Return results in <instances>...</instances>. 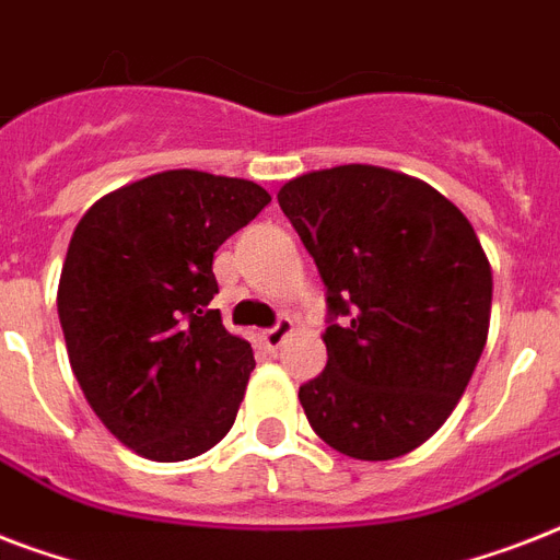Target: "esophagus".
Here are the masks:
<instances>
[{
  "mask_svg": "<svg viewBox=\"0 0 560 560\" xmlns=\"http://www.w3.org/2000/svg\"><path fill=\"white\" fill-rule=\"evenodd\" d=\"M290 334H293V319H290V316H281L279 323L272 325V328L261 331V342L270 351H276L279 346H284V340H288Z\"/></svg>",
  "mask_w": 560,
  "mask_h": 560,
  "instance_id": "34e87169",
  "label": "esophagus"
}]
</instances>
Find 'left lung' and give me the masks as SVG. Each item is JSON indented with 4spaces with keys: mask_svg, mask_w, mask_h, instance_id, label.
Wrapping results in <instances>:
<instances>
[{
    "mask_svg": "<svg viewBox=\"0 0 560 560\" xmlns=\"http://www.w3.org/2000/svg\"><path fill=\"white\" fill-rule=\"evenodd\" d=\"M279 206L328 290V363L299 386L314 433L363 462L416 451L459 404L488 340L494 281L470 220L377 165L302 174Z\"/></svg>",
    "mask_w": 560,
    "mask_h": 560,
    "instance_id": "obj_1",
    "label": "left lung"
}]
</instances>
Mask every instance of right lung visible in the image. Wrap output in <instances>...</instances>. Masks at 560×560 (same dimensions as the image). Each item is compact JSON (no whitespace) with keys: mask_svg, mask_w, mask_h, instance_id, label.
Here are the masks:
<instances>
[{"mask_svg":"<svg viewBox=\"0 0 560 560\" xmlns=\"http://www.w3.org/2000/svg\"><path fill=\"white\" fill-rule=\"evenodd\" d=\"M267 202L249 179L179 168L104 194L74 226L57 288L69 363L144 459H194L235 424L255 358L209 307L211 261Z\"/></svg>","mask_w":560,"mask_h":560,"instance_id":"add662e5","label":"right lung"}]
</instances>
